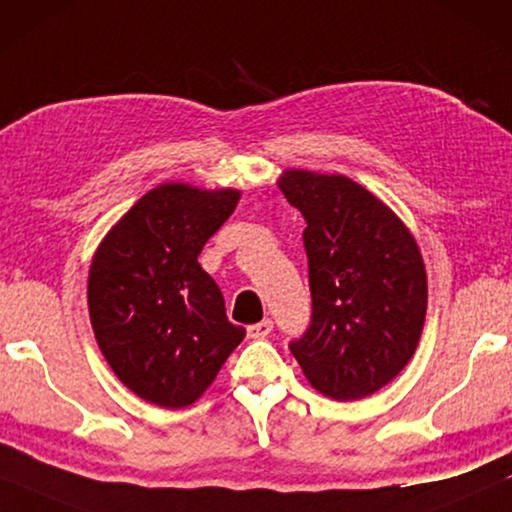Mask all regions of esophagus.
Returning <instances> with one entry per match:
<instances>
[{
  "mask_svg": "<svg viewBox=\"0 0 512 512\" xmlns=\"http://www.w3.org/2000/svg\"><path fill=\"white\" fill-rule=\"evenodd\" d=\"M271 331H273V322L269 318H264L262 322H257V325L248 327V336L250 338H266Z\"/></svg>",
  "mask_w": 512,
  "mask_h": 512,
  "instance_id": "obj_1",
  "label": "esophagus"
}]
</instances>
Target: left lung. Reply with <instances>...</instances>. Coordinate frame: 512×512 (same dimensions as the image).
<instances>
[{"mask_svg":"<svg viewBox=\"0 0 512 512\" xmlns=\"http://www.w3.org/2000/svg\"><path fill=\"white\" fill-rule=\"evenodd\" d=\"M280 192L304 215L313 313L290 343L315 390L336 401L378 392L410 362L427 315V271L408 227L345 176L290 169Z\"/></svg>","mask_w":512,"mask_h":512,"instance_id":"left-lung-1","label":"left lung"}]
</instances>
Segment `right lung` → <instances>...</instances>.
Wrapping results in <instances>:
<instances>
[{"label":"right lung","instance_id":"right-lung-1","mask_svg":"<svg viewBox=\"0 0 512 512\" xmlns=\"http://www.w3.org/2000/svg\"><path fill=\"white\" fill-rule=\"evenodd\" d=\"M239 199V190L164 183L122 215L92 259L88 308L99 350L120 383L155 406L197 401L246 336L197 262Z\"/></svg>","mask_w":512,"mask_h":512}]
</instances>
